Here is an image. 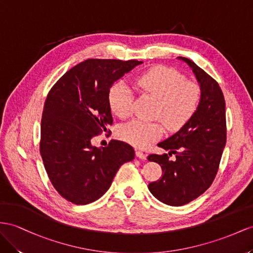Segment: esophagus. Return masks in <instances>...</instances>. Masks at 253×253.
Here are the masks:
<instances>
[{"instance_id":"esophagus-1","label":"esophagus","mask_w":253,"mask_h":253,"mask_svg":"<svg viewBox=\"0 0 253 253\" xmlns=\"http://www.w3.org/2000/svg\"><path fill=\"white\" fill-rule=\"evenodd\" d=\"M135 155H137L138 158H140V159H142V160H145V159H146V155H145L143 152L137 151V152H135Z\"/></svg>"}]
</instances>
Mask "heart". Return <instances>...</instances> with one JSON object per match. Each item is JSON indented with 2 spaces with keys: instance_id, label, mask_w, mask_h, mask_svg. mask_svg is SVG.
Here are the masks:
<instances>
[{
  "instance_id": "obj_1",
  "label": "heart",
  "mask_w": 253,
  "mask_h": 253,
  "mask_svg": "<svg viewBox=\"0 0 253 253\" xmlns=\"http://www.w3.org/2000/svg\"><path fill=\"white\" fill-rule=\"evenodd\" d=\"M132 83L141 92L157 99L153 116L163 120L170 129L183 126L198 108L201 97L200 88L194 83L186 81L182 74L172 68L154 67L135 77ZM132 99V89L125 82H116L109 90L110 109L121 119L130 115ZM164 130V125L160 121L132 120L120 127L119 137L133 146L144 147L160 138Z\"/></svg>"
}]
</instances>
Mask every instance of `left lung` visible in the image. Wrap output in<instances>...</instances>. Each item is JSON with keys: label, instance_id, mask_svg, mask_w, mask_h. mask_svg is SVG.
<instances>
[{"label": "left lung", "instance_id": "1", "mask_svg": "<svg viewBox=\"0 0 253 253\" xmlns=\"http://www.w3.org/2000/svg\"><path fill=\"white\" fill-rule=\"evenodd\" d=\"M177 59L196 76L201 90L199 105L178 131L158 143L169 153L147 157L163 169V176L148 184V189L160 202L171 206L189 203L209 189L226 142L225 102L219 84L191 60ZM172 153L176 155L174 160L169 159Z\"/></svg>", "mask_w": 253, "mask_h": 253}]
</instances>
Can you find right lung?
Wrapping results in <instances>:
<instances>
[{"label":"right lung","mask_w":253,"mask_h":253,"mask_svg":"<svg viewBox=\"0 0 253 253\" xmlns=\"http://www.w3.org/2000/svg\"><path fill=\"white\" fill-rule=\"evenodd\" d=\"M141 61L90 59L69 69L50 89L41 128V155L55 190L77 205L103 196L120 167L134 158L132 146L112 140L96 147L92 139L112 125L108 102L115 81Z\"/></svg>","instance_id":"obj_1"}]
</instances>
